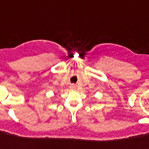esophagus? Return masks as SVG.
<instances>
[{
  "mask_svg": "<svg viewBox=\"0 0 149 149\" xmlns=\"http://www.w3.org/2000/svg\"><path fill=\"white\" fill-rule=\"evenodd\" d=\"M72 88H74V86H72Z\"/></svg>",
  "mask_w": 149,
  "mask_h": 149,
  "instance_id": "1",
  "label": "esophagus"
}]
</instances>
